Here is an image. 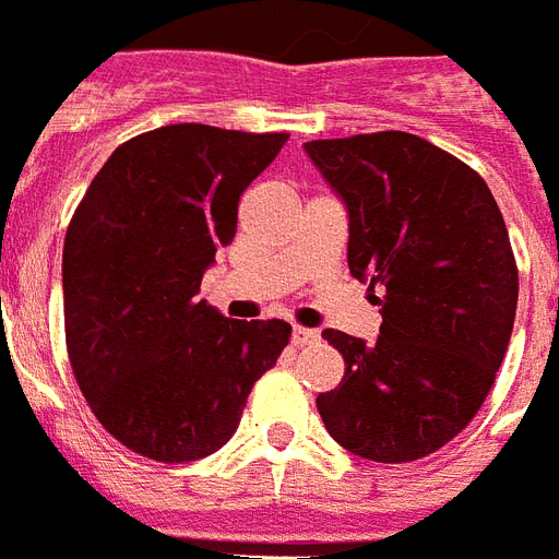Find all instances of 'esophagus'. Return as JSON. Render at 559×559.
Segmentation results:
<instances>
[{"mask_svg":"<svg viewBox=\"0 0 559 559\" xmlns=\"http://www.w3.org/2000/svg\"><path fill=\"white\" fill-rule=\"evenodd\" d=\"M292 342H295L297 347H304V344H314L318 342V330H309V326H295V330H292Z\"/></svg>","mask_w":559,"mask_h":559,"instance_id":"1","label":"esophagus"}]
</instances>
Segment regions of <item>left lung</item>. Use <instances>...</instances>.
I'll use <instances>...</instances> for the list:
<instances>
[{
    "instance_id": "1",
    "label": "left lung",
    "mask_w": 559,
    "mask_h": 559,
    "mask_svg": "<svg viewBox=\"0 0 559 559\" xmlns=\"http://www.w3.org/2000/svg\"><path fill=\"white\" fill-rule=\"evenodd\" d=\"M347 209V267L380 288L377 342L324 330L344 377L318 394L335 442L413 463L472 421L503 362L519 271L501 209L460 158L406 132L304 144Z\"/></svg>"
}]
</instances>
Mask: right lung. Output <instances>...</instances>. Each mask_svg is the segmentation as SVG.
Masks as SVG:
<instances>
[{"instance_id": "obj_1", "label": "right lung", "mask_w": 559, "mask_h": 559, "mask_svg": "<svg viewBox=\"0 0 559 559\" xmlns=\"http://www.w3.org/2000/svg\"><path fill=\"white\" fill-rule=\"evenodd\" d=\"M288 141L203 123L126 141L67 226V354L117 442L194 463L233 439L247 394L288 344L285 321H233L197 300L238 200Z\"/></svg>"}]
</instances>
